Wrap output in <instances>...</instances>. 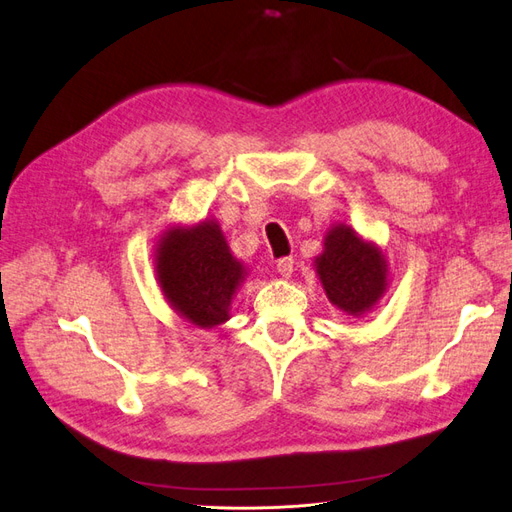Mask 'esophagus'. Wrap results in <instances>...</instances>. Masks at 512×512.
<instances>
[{
  "label": "esophagus",
  "mask_w": 512,
  "mask_h": 512,
  "mask_svg": "<svg viewBox=\"0 0 512 512\" xmlns=\"http://www.w3.org/2000/svg\"><path fill=\"white\" fill-rule=\"evenodd\" d=\"M292 269H294V258L292 256H284V258L277 260V273H280L282 277H290Z\"/></svg>",
  "instance_id": "esophagus-1"
}]
</instances>
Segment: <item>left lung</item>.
<instances>
[{"label": "left lung", "mask_w": 512, "mask_h": 512, "mask_svg": "<svg viewBox=\"0 0 512 512\" xmlns=\"http://www.w3.org/2000/svg\"><path fill=\"white\" fill-rule=\"evenodd\" d=\"M316 271L327 297L342 312L361 316L382 297L386 262L378 247L356 237L350 226H335L324 239Z\"/></svg>", "instance_id": "obj_1"}]
</instances>
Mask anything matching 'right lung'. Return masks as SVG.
<instances>
[{
	"mask_svg": "<svg viewBox=\"0 0 512 512\" xmlns=\"http://www.w3.org/2000/svg\"><path fill=\"white\" fill-rule=\"evenodd\" d=\"M243 277V265L232 258L215 222L177 228L158 247L164 297L196 327H215L228 320V305Z\"/></svg>",
	"mask_w": 512,
	"mask_h": 512,
	"instance_id": "obj_1",
	"label": "right lung"
}]
</instances>
